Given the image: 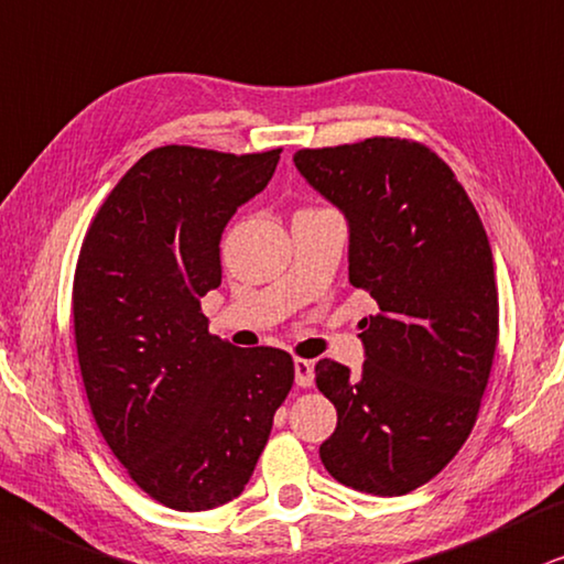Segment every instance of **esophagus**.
I'll return each instance as SVG.
<instances>
[{
  "instance_id": "obj_1",
  "label": "esophagus",
  "mask_w": 564,
  "mask_h": 564,
  "mask_svg": "<svg viewBox=\"0 0 564 564\" xmlns=\"http://www.w3.org/2000/svg\"><path fill=\"white\" fill-rule=\"evenodd\" d=\"M294 372H296L299 388H312V382H315V365H312V361L296 359L294 361Z\"/></svg>"
}]
</instances>
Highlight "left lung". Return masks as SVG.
I'll return each mask as SVG.
<instances>
[{"label":"left lung","mask_w":564,"mask_h":564,"mask_svg":"<svg viewBox=\"0 0 564 564\" xmlns=\"http://www.w3.org/2000/svg\"><path fill=\"white\" fill-rule=\"evenodd\" d=\"M296 169L348 220V281L377 302L359 323V377L319 359L338 411L319 445L327 474L377 497L434 479L471 434L497 338L495 262L453 169L416 140L304 148Z\"/></svg>","instance_id":"1"}]
</instances>
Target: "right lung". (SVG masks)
I'll list each match as a JSON object with an SVG mask.
<instances>
[{"mask_svg":"<svg viewBox=\"0 0 564 564\" xmlns=\"http://www.w3.org/2000/svg\"><path fill=\"white\" fill-rule=\"evenodd\" d=\"M278 159L155 148L83 239L73 325L90 413L130 479L171 510L241 495L294 384L286 351L231 346L199 310L220 286V234Z\"/></svg>","mask_w":564,"mask_h":564,"instance_id":"1","label":"right lung"}]
</instances>
